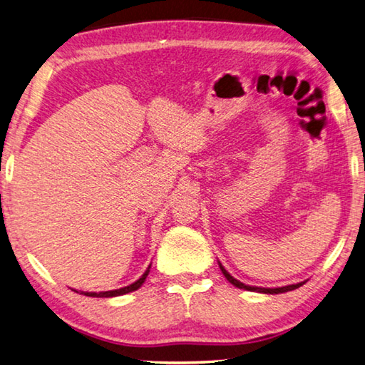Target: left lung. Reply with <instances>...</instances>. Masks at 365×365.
<instances>
[{
    "label": "left lung",
    "instance_id": "8db88e82",
    "mask_svg": "<svg viewBox=\"0 0 365 365\" xmlns=\"http://www.w3.org/2000/svg\"><path fill=\"white\" fill-rule=\"evenodd\" d=\"M219 267H221V270L224 273V277L229 279V283H232L235 287H240V289H245V291H252V292H262V294H281V292H287V291H294L297 289V287H300L304 283H297V284H291V286H283V287H256V286H247V284H243L242 281H238L232 277V274L225 270V268L219 264Z\"/></svg>",
    "mask_w": 365,
    "mask_h": 365
}]
</instances>
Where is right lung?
Here are the masks:
<instances>
[{
	"label": "right lung",
	"mask_w": 365,
	"mask_h": 365,
	"mask_svg": "<svg viewBox=\"0 0 365 365\" xmlns=\"http://www.w3.org/2000/svg\"><path fill=\"white\" fill-rule=\"evenodd\" d=\"M149 268H150V265L148 267V270L143 273V277H141L138 281H135V283H133V284H130V286L120 287V289L105 291V292H81V294L87 295V297H118V295H123V294L133 292V291L138 289V287H141V284L144 283V281H146V277H148V273H149ZM76 292H78V291H76Z\"/></svg>",
	"instance_id": "add662e5"
}]
</instances>
